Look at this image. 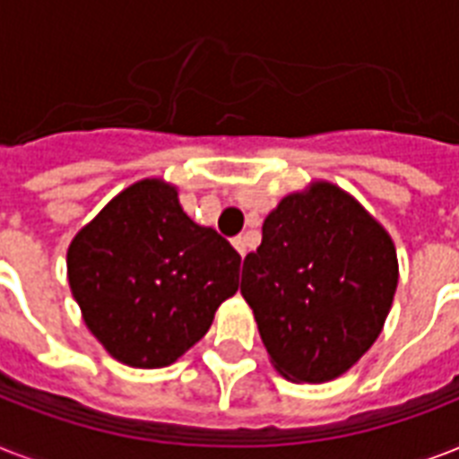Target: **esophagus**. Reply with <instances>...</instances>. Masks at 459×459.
Here are the masks:
<instances>
[{
    "instance_id": "esophagus-1",
    "label": "esophagus",
    "mask_w": 459,
    "mask_h": 459,
    "mask_svg": "<svg viewBox=\"0 0 459 459\" xmlns=\"http://www.w3.org/2000/svg\"><path fill=\"white\" fill-rule=\"evenodd\" d=\"M233 247H236L240 257H245V255H247V238H245V236L233 238Z\"/></svg>"
}]
</instances>
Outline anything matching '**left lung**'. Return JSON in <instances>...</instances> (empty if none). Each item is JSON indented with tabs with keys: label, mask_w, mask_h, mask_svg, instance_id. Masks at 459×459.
I'll return each instance as SVG.
<instances>
[{
	"label": "left lung",
	"mask_w": 459,
	"mask_h": 459,
	"mask_svg": "<svg viewBox=\"0 0 459 459\" xmlns=\"http://www.w3.org/2000/svg\"><path fill=\"white\" fill-rule=\"evenodd\" d=\"M398 288L385 229L333 183L290 193L243 262L240 293L281 377L324 384L374 345Z\"/></svg>",
	"instance_id": "8db88e82"
}]
</instances>
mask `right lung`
Segmentation results:
<instances>
[{"mask_svg":"<svg viewBox=\"0 0 459 459\" xmlns=\"http://www.w3.org/2000/svg\"><path fill=\"white\" fill-rule=\"evenodd\" d=\"M90 333L114 359L159 369L207 333L238 290L240 255L183 212L178 190L145 178L118 193L66 255Z\"/></svg>","mask_w":459,"mask_h":459,"instance_id":"1","label":"right lung"}]
</instances>
